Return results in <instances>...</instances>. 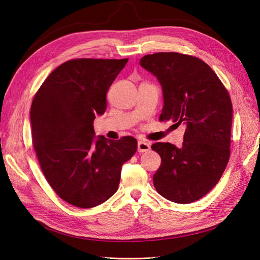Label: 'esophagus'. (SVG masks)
<instances>
[{
  "mask_svg": "<svg viewBox=\"0 0 260 260\" xmlns=\"http://www.w3.org/2000/svg\"><path fill=\"white\" fill-rule=\"evenodd\" d=\"M151 149V145L147 142H143V141H140L138 143V151L140 153H144V152H148Z\"/></svg>",
  "mask_w": 260,
  "mask_h": 260,
  "instance_id": "esophagus-1",
  "label": "esophagus"
}]
</instances>
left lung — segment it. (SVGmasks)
<instances>
[{
  "instance_id": "8db88e82",
  "label": "left lung",
  "mask_w": 260,
  "mask_h": 260,
  "mask_svg": "<svg viewBox=\"0 0 260 260\" xmlns=\"http://www.w3.org/2000/svg\"><path fill=\"white\" fill-rule=\"evenodd\" d=\"M140 65L157 77L164 93L160 121L183 124L180 148L157 142L160 167L153 182L162 198L188 204L205 196L221 178L230 158L232 102L205 61L176 52L145 55Z\"/></svg>"
}]
</instances>
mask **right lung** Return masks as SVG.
<instances>
[{
    "mask_svg": "<svg viewBox=\"0 0 260 260\" xmlns=\"http://www.w3.org/2000/svg\"><path fill=\"white\" fill-rule=\"evenodd\" d=\"M128 62L76 58L55 68L31 104L32 144L51 187L70 205L95 207L113 196L122 164L136 154L132 137L95 139L93 120L104 114L106 94Z\"/></svg>",
    "mask_w": 260,
    "mask_h": 260,
    "instance_id": "right-lung-1",
    "label": "right lung"
}]
</instances>
